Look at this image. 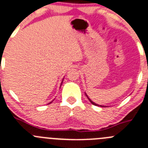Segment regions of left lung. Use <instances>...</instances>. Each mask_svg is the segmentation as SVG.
<instances>
[{"label":"left lung","instance_id":"1","mask_svg":"<svg viewBox=\"0 0 148 148\" xmlns=\"http://www.w3.org/2000/svg\"><path fill=\"white\" fill-rule=\"evenodd\" d=\"M86 97H87V98H88V100H89V101H90V102H91V104H93V105H96V106H100V107H104V108H105V107H106V106H103V105H97V104H96V103H94V102H92V101H91V99H89V98H88V96H87L86 94Z\"/></svg>","mask_w":148,"mask_h":148}]
</instances>
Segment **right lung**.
<instances>
[{"label": "right lung", "instance_id": "right-lung-1", "mask_svg": "<svg viewBox=\"0 0 148 148\" xmlns=\"http://www.w3.org/2000/svg\"><path fill=\"white\" fill-rule=\"evenodd\" d=\"M62 82H63V80H62V84H61V85H62ZM50 103H51V102H50ZM50 103H49V104H50Z\"/></svg>", "mask_w": 148, "mask_h": 148}]
</instances>
